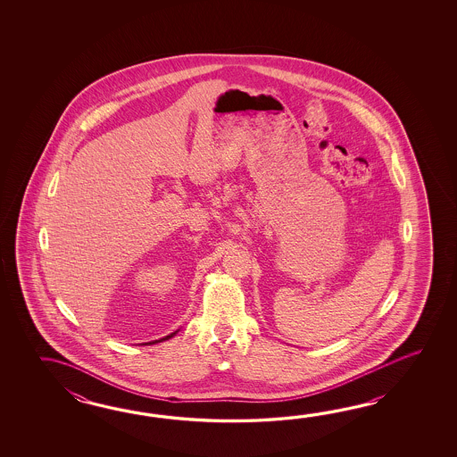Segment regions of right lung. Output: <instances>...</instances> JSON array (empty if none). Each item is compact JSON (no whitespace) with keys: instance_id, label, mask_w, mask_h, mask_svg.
Returning <instances> with one entry per match:
<instances>
[{"instance_id":"1","label":"right lung","mask_w":457,"mask_h":457,"mask_svg":"<svg viewBox=\"0 0 457 457\" xmlns=\"http://www.w3.org/2000/svg\"><path fill=\"white\" fill-rule=\"evenodd\" d=\"M175 335L176 331L175 333H171V335H168V337H165V338H162V340L152 341V343H145V345H154V343H160V341L170 340V338H171V337H175Z\"/></svg>"}]
</instances>
